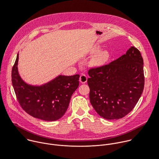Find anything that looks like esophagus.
<instances>
[{
  "instance_id": "esophagus-1",
  "label": "esophagus",
  "mask_w": 159,
  "mask_h": 159,
  "mask_svg": "<svg viewBox=\"0 0 159 159\" xmlns=\"http://www.w3.org/2000/svg\"><path fill=\"white\" fill-rule=\"evenodd\" d=\"M87 80H88V78L85 75H81L80 77V81L83 84L86 83L87 82Z\"/></svg>"
}]
</instances>
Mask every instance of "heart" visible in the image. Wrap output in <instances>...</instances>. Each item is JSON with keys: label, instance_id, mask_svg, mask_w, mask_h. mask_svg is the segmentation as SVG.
<instances>
[{"label": "heart", "instance_id": "b5f03b06", "mask_svg": "<svg viewBox=\"0 0 159 159\" xmlns=\"http://www.w3.org/2000/svg\"><path fill=\"white\" fill-rule=\"evenodd\" d=\"M99 51L98 48L94 50V52L97 53ZM111 57L109 52L107 50H104L99 52L93 58L92 61V65L94 66H100L107 62Z\"/></svg>", "mask_w": 159, "mask_h": 159}]
</instances>
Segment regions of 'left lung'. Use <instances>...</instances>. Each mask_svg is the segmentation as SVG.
I'll return each mask as SVG.
<instances>
[{"mask_svg": "<svg viewBox=\"0 0 159 159\" xmlns=\"http://www.w3.org/2000/svg\"><path fill=\"white\" fill-rule=\"evenodd\" d=\"M88 75L91 104L107 120L119 119L129 114L143 90V58L134 47L109 64L90 69Z\"/></svg>", "mask_w": 159, "mask_h": 159, "instance_id": "obj_1", "label": "left lung"}]
</instances>
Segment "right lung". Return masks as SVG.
I'll use <instances>...</instances> for the list:
<instances>
[{"mask_svg": "<svg viewBox=\"0 0 159 159\" xmlns=\"http://www.w3.org/2000/svg\"><path fill=\"white\" fill-rule=\"evenodd\" d=\"M18 61L19 53L12 70V83L22 109L30 116L46 121L61 118L79 86L80 75H59L44 84L30 85L20 77Z\"/></svg>", "mask_w": 159, "mask_h": 159, "instance_id": "obj_1", "label": "right lung"}]
</instances>
